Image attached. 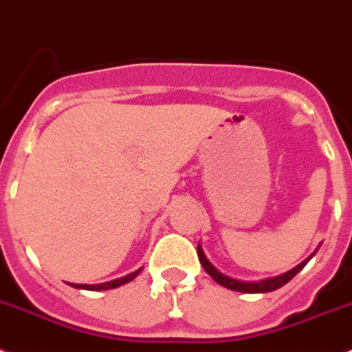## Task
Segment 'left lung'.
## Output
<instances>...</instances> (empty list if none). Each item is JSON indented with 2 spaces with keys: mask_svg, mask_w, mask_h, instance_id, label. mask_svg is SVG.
I'll return each mask as SVG.
<instances>
[{
  "mask_svg": "<svg viewBox=\"0 0 352 352\" xmlns=\"http://www.w3.org/2000/svg\"><path fill=\"white\" fill-rule=\"evenodd\" d=\"M196 252H198V258H199V263H201V267L205 268V272H207L208 275H210L212 278H214L215 283L221 284V286L228 287V289H233V291H240V293H270V291H275L278 289V287H283L284 284H287L291 280V278L294 277V275L298 274L300 270H302L303 267H305L307 263L310 261V258L318 252V249H316V252L312 256H309V258L305 259V261H302L298 265V267H294L293 270L286 272V274L278 275V277H272V278H265V280H258V283H242V280H236V278H231V277H226V275L221 274L217 268H214L208 263V259L205 258L204 251H201V247L198 245V249H196Z\"/></svg>",
  "mask_w": 352,
  "mask_h": 352,
  "instance_id": "8db88e82",
  "label": "left lung"
}]
</instances>
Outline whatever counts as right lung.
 <instances>
[{
    "instance_id": "obj_1",
    "label": "right lung",
    "mask_w": 352,
    "mask_h": 352,
    "mask_svg": "<svg viewBox=\"0 0 352 352\" xmlns=\"http://www.w3.org/2000/svg\"><path fill=\"white\" fill-rule=\"evenodd\" d=\"M142 272V268H138V270L131 272V274H128L126 277H121V278H116V280H110V283H103V284H94V286H89V284H72L74 287H80V289H89V291H105V289H113V287H119L122 286V284L129 283V280H133V278L137 277L138 274Z\"/></svg>"
}]
</instances>
